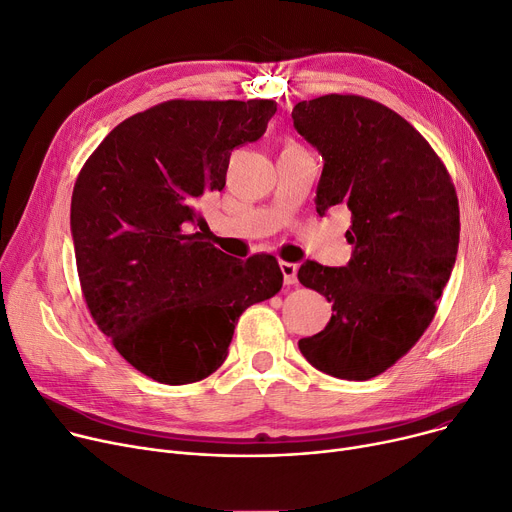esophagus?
Masks as SVG:
<instances>
[{"instance_id":"1","label":"esophagus","mask_w":512,"mask_h":512,"mask_svg":"<svg viewBox=\"0 0 512 512\" xmlns=\"http://www.w3.org/2000/svg\"><path fill=\"white\" fill-rule=\"evenodd\" d=\"M279 266H281V273H283L285 285L297 283V264H293V262H281Z\"/></svg>"}]
</instances>
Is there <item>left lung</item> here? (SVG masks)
I'll return each instance as SVG.
<instances>
[{"label": "left lung", "instance_id": "left-lung-1", "mask_svg": "<svg viewBox=\"0 0 512 512\" xmlns=\"http://www.w3.org/2000/svg\"><path fill=\"white\" fill-rule=\"evenodd\" d=\"M293 126L322 155L316 210L347 206V266L304 262L297 279L333 304L308 362L335 378L370 380L424 335L459 250V200L428 140L393 109L357 95L297 103Z\"/></svg>", "mask_w": 512, "mask_h": 512}]
</instances>
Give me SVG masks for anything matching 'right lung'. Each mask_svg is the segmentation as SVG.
<instances>
[{"label": "right lung", "mask_w": 512, "mask_h": 512, "mask_svg": "<svg viewBox=\"0 0 512 512\" xmlns=\"http://www.w3.org/2000/svg\"><path fill=\"white\" fill-rule=\"evenodd\" d=\"M275 111L268 99L165 101L115 126L76 179L70 225L90 316L161 384L221 368L239 316L283 287L275 256L237 260L192 231L225 188L231 150Z\"/></svg>", "instance_id": "right-lung-1"}]
</instances>
